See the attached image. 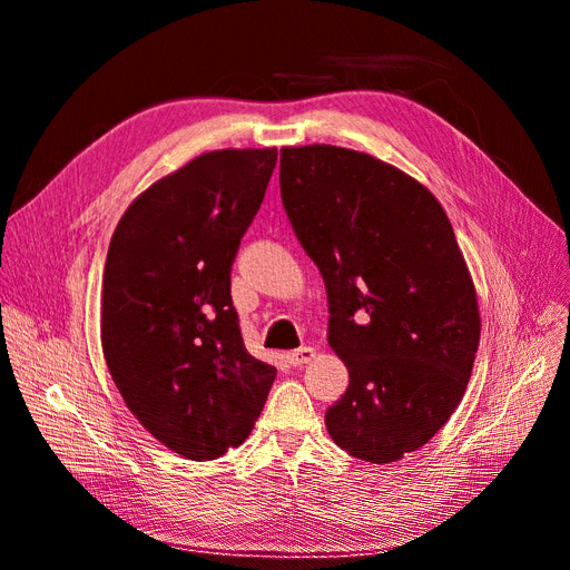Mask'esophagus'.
Here are the masks:
<instances>
[{
  "label": "esophagus",
  "instance_id": "obj_1",
  "mask_svg": "<svg viewBox=\"0 0 570 570\" xmlns=\"http://www.w3.org/2000/svg\"><path fill=\"white\" fill-rule=\"evenodd\" d=\"M286 360H288L293 366L307 364V362L315 360V347H309V345H301V347H296V351H291V353L286 355Z\"/></svg>",
  "mask_w": 570,
  "mask_h": 570
}]
</instances>
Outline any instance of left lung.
<instances>
[{"label":"left lung","instance_id":"1","mask_svg":"<svg viewBox=\"0 0 570 570\" xmlns=\"http://www.w3.org/2000/svg\"><path fill=\"white\" fill-rule=\"evenodd\" d=\"M279 187L351 376L326 431L362 462L391 464L443 429L479 351V303L450 219L416 179L341 146L282 149Z\"/></svg>","mask_w":570,"mask_h":570}]
</instances>
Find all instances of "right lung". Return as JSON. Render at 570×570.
Wrapping results in <instances>:
<instances>
[{
  "instance_id": "obj_1",
  "label": "right lung",
  "mask_w": 570,
  "mask_h": 570,
  "mask_svg": "<svg viewBox=\"0 0 570 570\" xmlns=\"http://www.w3.org/2000/svg\"><path fill=\"white\" fill-rule=\"evenodd\" d=\"M277 149H225L125 210L104 269L101 345L125 405L194 462L242 445L277 376L244 345L232 265Z\"/></svg>"
}]
</instances>
